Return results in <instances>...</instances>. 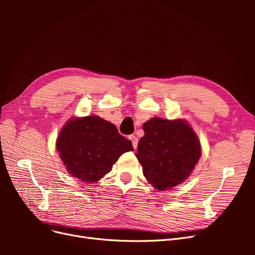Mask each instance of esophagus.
<instances>
[{"instance_id": "34e87169", "label": "esophagus", "mask_w": 255, "mask_h": 255, "mask_svg": "<svg viewBox=\"0 0 255 255\" xmlns=\"http://www.w3.org/2000/svg\"><path fill=\"white\" fill-rule=\"evenodd\" d=\"M128 139L132 141V144H133V148L134 149H137V145H138V139H137V137L135 136V135H130L129 137H128Z\"/></svg>"}]
</instances>
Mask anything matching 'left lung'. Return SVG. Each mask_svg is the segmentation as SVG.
<instances>
[{"label": "left lung", "mask_w": 255, "mask_h": 255, "mask_svg": "<svg viewBox=\"0 0 255 255\" xmlns=\"http://www.w3.org/2000/svg\"><path fill=\"white\" fill-rule=\"evenodd\" d=\"M142 128L135 155L148 183L164 191L187 180L201 156V143L189 123L153 117Z\"/></svg>", "instance_id": "8db88e82"}]
</instances>
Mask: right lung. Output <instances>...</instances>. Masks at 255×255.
Returning <instances> with one entry per match:
<instances>
[{"label": "right lung", "instance_id": "right-lung-1", "mask_svg": "<svg viewBox=\"0 0 255 255\" xmlns=\"http://www.w3.org/2000/svg\"><path fill=\"white\" fill-rule=\"evenodd\" d=\"M56 150L69 174L86 183H96L133 145L119 134L112 122L97 115L73 117L61 128Z\"/></svg>", "mask_w": 255, "mask_h": 255}]
</instances>
